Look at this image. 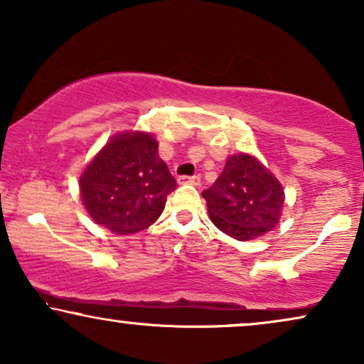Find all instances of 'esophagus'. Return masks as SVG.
Masks as SVG:
<instances>
[{"label": "esophagus", "mask_w": 364, "mask_h": 364, "mask_svg": "<svg viewBox=\"0 0 364 364\" xmlns=\"http://www.w3.org/2000/svg\"><path fill=\"white\" fill-rule=\"evenodd\" d=\"M201 178L200 176H179L178 183L179 185H200Z\"/></svg>", "instance_id": "obj_1"}]
</instances>
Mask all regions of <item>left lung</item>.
I'll list each match as a JSON object with an SVG mask.
<instances>
[{
  "label": "left lung",
  "mask_w": 364,
  "mask_h": 364,
  "mask_svg": "<svg viewBox=\"0 0 364 364\" xmlns=\"http://www.w3.org/2000/svg\"><path fill=\"white\" fill-rule=\"evenodd\" d=\"M201 195L215 226L240 241L273 230L284 201L278 179L250 154L228 159L213 186Z\"/></svg>",
  "instance_id": "8db88e82"
}]
</instances>
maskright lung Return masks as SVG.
<instances>
[{
	"label": "right lung",
	"instance_id": "obj_1",
	"mask_svg": "<svg viewBox=\"0 0 364 364\" xmlns=\"http://www.w3.org/2000/svg\"><path fill=\"white\" fill-rule=\"evenodd\" d=\"M176 179L159 158L151 134L124 133L111 139L80 179L91 218L118 235L141 231L164 210Z\"/></svg>",
	"mask_w": 364,
	"mask_h": 364
}]
</instances>
